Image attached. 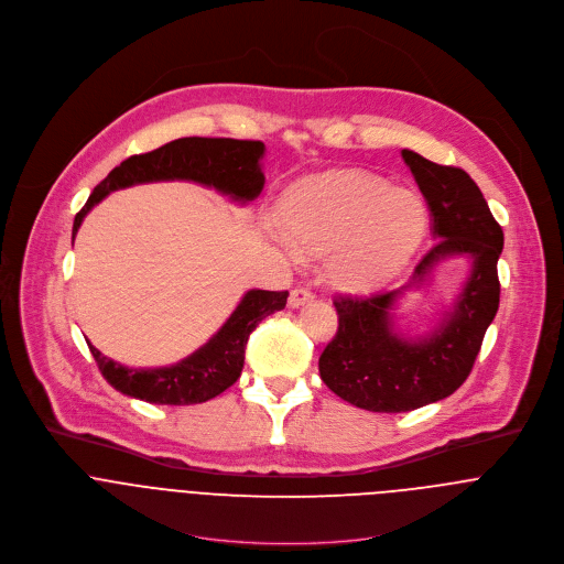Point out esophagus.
Returning <instances> with one entry per match:
<instances>
[{
    "instance_id": "34e87169",
    "label": "esophagus",
    "mask_w": 564,
    "mask_h": 564,
    "mask_svg": "<svg viewBox=\"0 0 564 564\" xmlns=\"http://www.w3.org/2000/svg\"><path fill=\"white\" fill-rule=\"evenodd\" d=\"M313 300V293L306 289V286H295L293 291H291V295H289V304L293 306V308H297V306H302V304H306V302H311Z\"/></svg>"
}]
</instances>
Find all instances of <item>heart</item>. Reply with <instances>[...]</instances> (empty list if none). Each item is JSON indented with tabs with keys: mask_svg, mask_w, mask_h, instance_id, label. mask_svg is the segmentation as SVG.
I'll return each instance as SVG.
<instances>
[{
	"mask_svg": "<svg viewBox=\"0 0 564 564\" xmlns=\"http://www.w3.org/2000/svg\"><path fill=\"white\" fill-rule=\"evenodd\" d=\"M427 223L416 192L355 170L306 178L278 207L286 242L300 256H330V278L346 291L394 280L423 245Z\"/></svg>",
	"mask_w": 564,
	"mask_h": 564,
	"instance_id": "1",
	"label": "heart"
}]
</instances>
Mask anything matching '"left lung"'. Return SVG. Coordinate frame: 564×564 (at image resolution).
<instances>
[{
    "label": "left lung",
    "mask_w": 564,
    "mask_h": 564,
    "mask_svg": "<svg viewBox=\"0 0 564 564\" xmlns=\"http://www.w3.org/2000/svg\"><path fill=\"white\" fill-rule=\"evenodd\" d=\"M432 220V249L412 280L388 293L333 300L339 326L319 355L322 381L344 401L370 412H408L449 397L471 372L498 300L502 229L478 185L460 167L436 165L401 150ZM454 254L470 258V275L442 322L421 338L393 330L391 308L410 288H420L433 267Z\"/></svg>",
    "instance_id": "left-lung-1"
}]
</instances>
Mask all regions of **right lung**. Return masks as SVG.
<instances>
[{
  "label": "right lung",
  "instance_id": "add662e5",
  "mask_svg": "<svg viewBox=\"0 0 564 564\" xmlns=\"http://www.w3.org/2000/svg\"><path fill=\"white\" fill-rule=\"evenodd\" d=\"M262 156V141L203 137L178 139L154 152L130 156L95 187L84 209L75 216L73 240L86 214L97 203H101L110 192L139 183L192 181L214 187L245 205L258 198L264 187V174L260 170ZM286 297L289 291H247L223 328L203 348L165 368H128L101 355L93 344L88 346L101 375L115 390L161 405L203 403L238 381L245 366V346L249 335L267 315L282 311L286 306Z\"/></svg>",
  "mask_w": 564,
  "mask_h": 564
}]
</instances>
